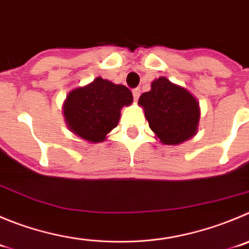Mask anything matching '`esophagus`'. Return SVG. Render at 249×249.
Wrapping results in <instances>:
<instances>
[{"mask_svg":"<svg viewBox=\"0 0 249 249\" xmlns=\"http://www.w3.org/2000/svg\"><path fill=\"white\" fill-rule=\"evenodd\" d=\"M140 93H141L140 88H135V89H132V96H134V101L138 102L139 97H140Z\"/></svg>","mask_w":249,"mask_h":249,"instance_id":"obj_1","label":"esophagus"}]
</instances>
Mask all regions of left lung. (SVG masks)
<instances>
[{
	"label": "left lung",
	"mask_w": 249,
	"mask_h": 249,
	"mask_svg": "<svg viewBox=\"0 0 249 249\" xmlns=\"http://www.w3.org/2000/svg\"><path fill=\"white\" fill-rule=\"evenodd\" d=\"M139 106L143 109L150 129L163 145H179L196 135L200 107L187 88L159 77L142 93Z\"/></svg>",
	"instance_id": "obj_1"
}]
</instances>
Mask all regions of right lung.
<instances>
[{
  "label": "right lung",
  "instance_id": "obj_1",
  "mask_svg": "<svg viewBox=\"0 0 249 249\" xmlns=\"http://www.w3.org/2000/svg\"><path fill=\"white\" fill-rule=\"evenodd\" d=\"M132 99L125 86L94 78L67 94L62 106L66 126L87 142H102L119 123L123 107H129Z\"/></svg>",
  "mask_w": 249,
  "mask_h": 249
}]
</instances>
